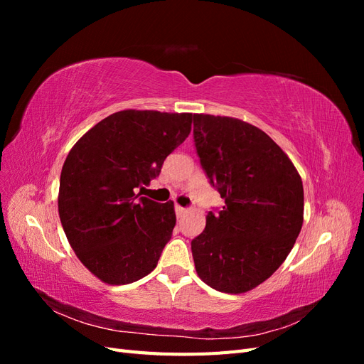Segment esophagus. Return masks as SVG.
<instances>
[{
    "instance_id": "esophagus-1",
    "label": "esophagus",
    "mask_w": 364,
    "mask_h": 364,
    "mask_svg": "<svg viewBox=\"0 0 364 364\" xmlns=\"http://www.w3.org/2000/svg\"><path fill=\"white\" fill-rule=\"evenodd\" d=\"M186 211H188V209H186V208H182L179 205H176V214H178V218H182V215H185Z\"/></svg>"
}]
</instances>
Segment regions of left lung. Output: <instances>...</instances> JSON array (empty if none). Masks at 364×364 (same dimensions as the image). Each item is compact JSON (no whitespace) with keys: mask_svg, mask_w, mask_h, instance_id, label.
Listing matches in <instances>:
<instances>
[{"mask_svg":"<svg viewBox=\"0 0 364 364\" xmlns=\"http://www.w3.org/2000/svg\"><path fill=\"white\" fill-rule=\"evenodd\" d=\"M194 142L206 176L225 199L191 241L196 272L209 287L246 293L287 258L304 223V186L267 134L230 117L194 114Z\"/></svg>","mask_w":364,"mask_h":364,"instance_id":"left-lung-1","label":"left lung"}]
</instances>
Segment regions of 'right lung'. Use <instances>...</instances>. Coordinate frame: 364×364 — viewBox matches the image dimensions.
Segmentation results:
<instances>
[{"label":"right lung","instance_id":"add662e5","mask_svg":"<svg viewBox=\"0 0 364 364\" xmlns=\"http://www.w3.org/2000/svg\"><path fill=\"white\" fill-rule=\"evenodd\" d=\"M193 114L126 109L75 142L60 173L59 217L73 250L111 285L156 267L176 225L174 203L139 197L170 153L191 132Z\"/></svg>","mask_w":364,"mask_h":364}]
</instances>
